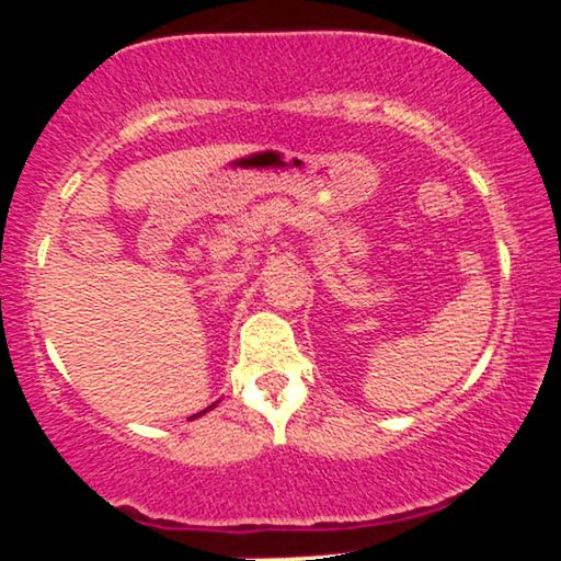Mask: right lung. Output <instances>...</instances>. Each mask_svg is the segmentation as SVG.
Returning <instances> with one entry per match:
<instances>
[{
  "mask_svg": "<svg viewBox=\"0 0 561 561\" xmlns=\"http://www.w3.org/2000/svg\"><path fill=\"white\" fill-rule=\"evenodd\" d=\"M214 405H216V403H214ZM214 405H208V409H205V411H210V409H214ZM205 411H199V414H195V416H203ZM195 416H190V420H195Z\"/></svg>",
  "mask_w": 561,
  "mask_h": 561,
  "instance_id": "1",
  "label": "right lung"
}]
</instances>
